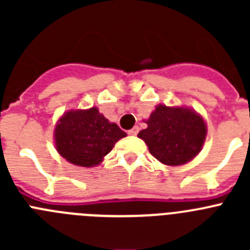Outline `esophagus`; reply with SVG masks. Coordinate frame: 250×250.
Instances as JSON below:
<instances>
[{
  "instance_id": "1",
  "label": "esophagus",
  "mask_w": 250,
  "mask_h": 250,
  "mask_svg": "<svg viewBox=\"0 0 250 250\" xmlns=\"http://www.w3.org/2000/svg\"><path fill=\"white\" fill-rule=\"evenodd\" d=\"M138 132H139V127L138 126H134L131 130H129V135L135 136V135H138Z\"/></svg>"
}]
</instances>
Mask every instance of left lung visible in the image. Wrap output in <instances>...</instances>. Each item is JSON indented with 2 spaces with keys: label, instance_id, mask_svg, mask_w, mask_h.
<instances>
[{
  "label": "left lung",
  "instance_id": "obj_1",
  "mask_svg": "<svg viewBox=\"0 0 250 250\" xmlns=\"http://www.w3.org/2000/svg\"><path fill=\"white\" fill-rule=\"evenodd\" d=\"M146 124L138 136L154 158L171 167L190 161L202 150L207 135L202 116L184 107L156 106Z\"/></svg>",
  "mask_w": 250,
  "mask_h": 250
}]
</instances>
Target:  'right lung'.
Listing matches in <instances>:
<instances>
[{
    "instance_id": "1",
    "label": "right lung",
    "mask_w": 250,
    "mask_h": 250,
    "mask_svg": "<svg viewBox=\"0 0 250 250\" xmlns=\"http://www.w3.org/2000/svg\"><path fill=\"white\" fill-rule=\"evenodd\" d=\"M126 134L100 114L98 107L68 111L59 120L55 130L57 151L67 161L79 167L100 164Z\"/></svg>"
}]
</instances>
